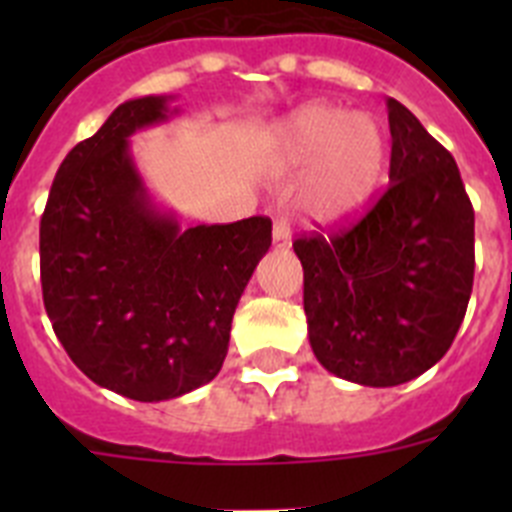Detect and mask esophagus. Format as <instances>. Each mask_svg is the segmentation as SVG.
<instances>
[{"label":"esophagus","mask_w":512,"mask_h":512,"mask_svg":"<svg viewBox=\"0 0 512 512\" xmlns=\"http://www.w3.org/2000/svg\"><path fill=\"white\" fill-rule=\"evenodd\" d=\"M292 243V235H289V223L284 217H277L274 220V246L287 248Z\"/></svg>","instance_id":"34e87169"}]
</instances>
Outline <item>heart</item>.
Returning a JSON list of instances; mask_svg holds the SVG:
<instances>
[{
  "label": "heart",
  "instance_id": "obj_1",
  "mask_svg": "<svg viewBox=\"0 0 512 512\" xmlns=\"http://www.w3.org/2000/svg\"><path fill=\"white\" fill-rule=\"evenodd\" d=\"M282 164L305 174L302 205L315 220L341 223L374 197L387 161V140L369 115L330 104H307L279 133Z\"/></svg>",
  "mask_w": 512,
  "mask_h": 512
}]
</instances>
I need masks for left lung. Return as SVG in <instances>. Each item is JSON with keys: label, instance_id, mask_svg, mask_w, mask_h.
<instances>
[{"label": "left lung", "instance_id": "8db88e82", "mask_svg": "<svg viewBox=\"0 0 512 512\" xmlns=\"http://www.w3.org/2000/svg\"><path fill=\"white\" fill-rule=\"evenodd\" d=\"M390 187L361 220L297 238L312 354L336 377L395 387L456 338L474 282V210L454 156L387 99Z\"/></svg>", "mask_w": 512, "mask_h": 512}]
</instances>
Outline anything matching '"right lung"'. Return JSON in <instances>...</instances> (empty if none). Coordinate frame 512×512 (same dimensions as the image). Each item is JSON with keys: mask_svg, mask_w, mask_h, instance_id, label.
<instances>
[{"mask_svg": "<svg viewBox=\"0 0 512 512\" xmlns=\"http://www.w3.org/2000/svg\"><path fill=\"white\" fill-rule=\"evenodd\" d=\"M176 112V110H174ZM169 117V97L120 104L63 158L40 217V284L58 341L94 384L138 402L212 382L269 217L182 230L156 210L128 138Z\"/></svg>", "mask_w": 512, "mask_h": 512, "instance_id": "right-lung-1", "label": "right lung"}]
</instances>
